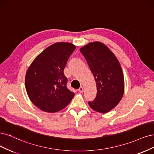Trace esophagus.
Returning a JSON list of instances; mask_svg holds the SVG:
<instances>
[{
    "label": "esophagus",
    "instance_id": "obj_1",
    "mask_svg": "<svg viewBox=\"0 0 154 154\" xmlns=\"http://www.w3.org/2000/svg\"><path fill=\"white\" fill-rule=\"evenodd\" d=\"M78 90H79V91L80 92V93H82L84 91V88L82 86H81L80 88H79V89Z\"/></svg>",
    "mask_w": 154,
    "mask_h": 154
}]
</instances>
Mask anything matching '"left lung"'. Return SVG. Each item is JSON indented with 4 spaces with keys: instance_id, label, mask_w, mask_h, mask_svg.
<instances>
[{
    "instance_id": "left-lung-1",
    "label": "left lung",
    "mask_w": 154,
    "mask_h": 154,
    "mask_svg": "<svg viewBox=\"0 0 154 154\" xmlns=\"http://www.w3.org/2000/svg\"><path fill=\"white\" fill-rule=\"evenodd\" d=\"M80 51L97 84V97L89 102V106L98 112H109L119 103L124 93L125 82L120 63L108 47L100 42L89 43Z\"/></svg>"
}]
</instances>
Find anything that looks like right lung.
I'll return each instance as SVG.
<instances>
[{"label": "right lung", "instance_id": "add662e5", "mask_svg": "<svg viewBox=\"0 0 154 154\" xmlns=\"http://www.w3.org/2000/svg\"><path fill=\"white\" fill-rule=\"evenodd\" d=\"M76 46L57 42L48 47L34 59L25 78L27 95L42 111L56 112L67 106L74 93L66 87L64 69Z\"/></svg>", "mask_w": 154, "mask_h": 154}]
</instances>
